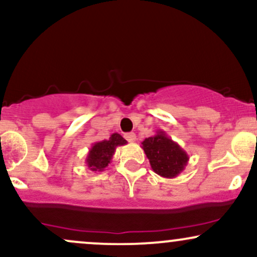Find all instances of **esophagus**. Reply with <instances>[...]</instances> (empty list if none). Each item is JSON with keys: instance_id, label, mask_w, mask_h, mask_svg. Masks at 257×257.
<instances>
[{"instance_id": "34e87169", "label": "esophagus", "mask_w": 257, "mask_h": 257, "mask_svg": "<svg viewBox=\"0 0 257 257\" xmlns=\"http://www.w3.org/2000/svg\"><path fill=\"white\" fill-rule=\"evenodd\" d=\"M124 138L129 141V143H134V141L137 140V135H135L134 133H126Z\"/></svg>"}]
</instances>
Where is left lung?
<instances>
[{"label":"left lung","mask_w":257,"mask_h":257,"mask_svg":"<svg viewBox=\"0 0 257 257\" xmlns=\"http://www.w3.org/2000/svg\"><path fill=\"white\" fill-rule=\"evenodd\" d=\"M141 145L152 170L162 178H176L190 159L185 150L163 131H157L153 137L146 138Z\"/></svg>","instance_id":"8db88e82"}]
</instances>
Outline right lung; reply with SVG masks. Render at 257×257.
<instances>
[{"mask_svg":"<svg viewBox=\"0 0 257 257\" xmlns=\"http://www.w3.org/2000/svg\"><path fill=\"white\" fill-rule=\"evenodd\" d=\"M126 144L128 143L124 138H122V135L113 133L107 140L98 141L91 145L85 158V163L91 172H104L105 168L110 164L117 147Z\"/></svg>","mask_w":257,"mask_h":257,"instance_id":"obj_1","label":"right lung"}]
</instances>
